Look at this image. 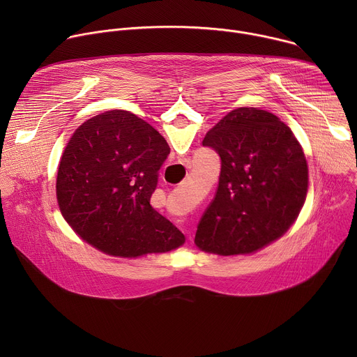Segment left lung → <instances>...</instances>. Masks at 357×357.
I'll return each instance as SVG.
<instances>
[{
    "mask_svg": "<svg viewBox=\"0 0 357 357\" xmlns=\"http://www.w3.org/2000/svg\"><path fill=\"white\" fill-rule=\"evenodd\" d=\"M222 161L219 185L203 213L195 244L236 256L281 237L298 218L308 192V165L291 128L254 107L226 114L203 138Z\"/></svg>",
    "mask_w": 357,
    "mask_h": 357,
    "instance_id": "1",
    "label": "left lung"
}]
</instances>
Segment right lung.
<instances>
[{"label": "right lung", "mask_w": 357, "mask_h": 357, "mask_svg": "<svg viewBox=\"0 0 357 357\" xmlns=\"http://www.w3.org/2000/svg\"><path fill=\"white\" fill-rule=\"evenodd\" d=\"M169 155L165 138L124 110L84 121L61 158L56 196L70 227L110 256L167 252L185 236L149 205Z\"/></svg>", "instance_id": "add662e5"}]
</instances>
